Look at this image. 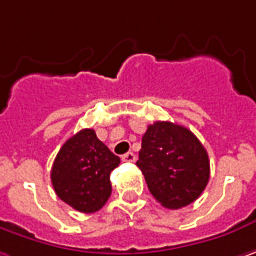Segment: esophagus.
<instances>
[{"mask_svg":"<svg viewBox=\"0 0 256 256\" xmlns=\"http://www.w3.org/2000/svg\"><path fill=\"white\" fill-rule=\"evenodd\" d=\"M122 160H123V162H134V160H136V155H134L133 152H128V154H124V155L122 156Z\"/></svg>","mask_w":256,"mask_h":256,"instance_id":"1","label":"esophagus"}]
</instances>
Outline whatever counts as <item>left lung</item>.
Listing matches in <instances>:
<instances>
[{
  "label": "left lung",
  "instance_id": "8db88e82",
  "mask_svg": "<svg viewBox=\"0 0 256 256\" xmlns=\"http://www.w3.org/2000/svg\"><path fill=\"white\" fill-rule=\"evenodd\" d=\"M136 165L155 200L171 210L196 202L210 178V160L202 142L191 130L171 122L148 126Z\"/></svg>",
  "mask_w": 256,
  "mask_h": 256
}]
</instances>
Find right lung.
<instances>
[{"mask_svg":"<svg viewBox=\"0 0 256 256\" xmlns=\"http://www.w3.org/2000/svg\"><path fill=\"white\" fill-rule=\"evenodd\" d=\"M120 158L97 138L82 128L69 138L53 162L52 186L56 196L81 213H96L112 196L110 172Z\"/></svg>","mask_w":256,"mask_h":256,"instance_id":"right-lung-1","label":"right lung"}]
</instances>
